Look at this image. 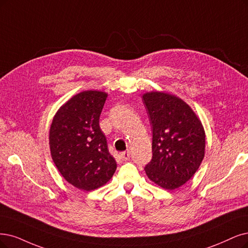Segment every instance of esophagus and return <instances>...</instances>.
<instances>
[{"label": "esophagus", "instance_id": "34e87169", "mask_svg": "<svg viewBox=\"0 0 248 248\" xmlns=\"http://www.w3.org/2000/svg\"><path fill=\"white\" fill-rule=\"evenodd\" d=\"M121 158H122L124 161L129 160V159H130V152H127V151L122 152V153H121Z\"/></svg>", "mask_w": 248, "mask_h": 248}]
</instances>
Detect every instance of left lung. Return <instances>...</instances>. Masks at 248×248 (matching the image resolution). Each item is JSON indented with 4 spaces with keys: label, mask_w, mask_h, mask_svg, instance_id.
Instances as JSON below:
<instances>
[{
    "label": "left lung",
    "mask_w": 248,
    "mask_h": 248,
    "mask_svg": "<svg viewBox=\"0 0 248 248\" xmlns=\"http://www.w3.org/2000/svg\"><path fill=\"white\" fill-rule=\"evenodd\" d=\"M143 102L152 125V159L146 175L164 189L179 188L194 176L204 157L203 126L176 96L150 92L143 95Z\"/></svg>",
    "instance_id": "8db88e82"
}]
</instances>
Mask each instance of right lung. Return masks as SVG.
Here are the masks:
<instances>
[{"label":"right lung","instance_id":"right-lung-1","mask_svg":"<svg viewBox=\"0 0 248 248\" xmlns=\"http://www.w3.org/2000/svg\"><path fill=\"white\" fill-rule=\"evenodd\" d=\"M107 94L85 91L60 107L50 127L53 161L63 178L80 190L97 189L111 179L116 161L99 125Z\"/></svg>","mask_w":248,"mask_h":248}]
</instances>
